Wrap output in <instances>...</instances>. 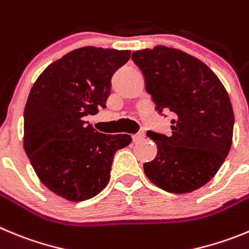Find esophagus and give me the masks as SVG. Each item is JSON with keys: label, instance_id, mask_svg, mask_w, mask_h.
<instances>
[{"label": "esophagus", "instance_id": "1", "mask_svg": "<svg viewBox=\"0 0 249 249\" xmlns=\"http://www.w3.org/2000/svg\"><path fill=\"white\" fill-rule=\"evenodd\" d=\"M132 140H133V142H140V141L144 140V133L141 132V133L133 134V136H132Z\"/></svg>", "mask_w": 249, "mask_h": 249}]
</instances>
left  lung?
Returning <instances> with one entry per match:
<instances>
[{"label":"left lung","mask_w":249,"mask_h":249,"mask_svg":"<svg viewBox=\"0 0 249 249\" xmlns=\"http://www.w3.org/2000/svg\"><path fill=\"white\" fill-rule=\"evenodd\" d=\"M145 90L157 109L170 111L172 136L147 132L158 154L143 165L148 179L173 194H186L213 179L232 144L231 100L215 72L195 56L164 45L137 50Z\"/></svg>","instance_id":"1"}]
</instances>
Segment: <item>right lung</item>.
Returning a JSON list of instances; mask_svg holds the SVG:
<instances>
[{
	"mask_svg": "<svg viewBox=\"0 0 249 249\" xmlns=\"http://www.w3.org/2000/svg\"><path fill=\"white\" fill-rule=\"evenodd\" d=\"M131 50L83 47L52 63L36 80L24 107L23 147L40 181L69 201L104 190L113 156L129 134H104L84 121L106 107L113 72Z\"/></svg>",
	"mask_w": 249,
	"mask_h": 249,
	"instance_id": "obj_1",
	"label": "right lung"
}]
</instances>
